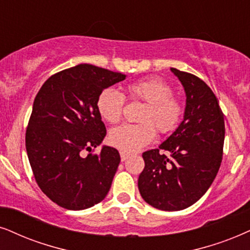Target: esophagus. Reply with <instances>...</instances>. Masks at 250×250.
I'll return each instance as SVG.
<instances>
[{"instance_id": "esophagus-1", "label": "esophagus", "mask_w": 250, "mask_h": 250, "mask_svg": "<svg viewBox=\"0 0 250 250\" xmlns=\"http://www.w3.org/2000/svg\"><path fill=\"white\" fill-rule=\"evenodd\" d=\"M120 156H121V160L122 162H125V160L128 159V157H129V154L128 153H125V152H120Z\"/></svg>"}]
</instances>
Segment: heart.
I'll use <instances>...</instances> for the list:
<instances>
[{
	"instance_id": "heart-1",
	"label": "heart",
	"mask_w": 250,
	"mask_h": 250,
	"mask_svg": "<svg viewBox=\"0 0 250 250\" xmlns=\"http://www.w3.org/2000/svg\"><path fill=\"white\" fill-rule=\"evenodd\" d=\"M127 98L145 105L140 115V125H123L109 132L113 146L125 153H135L153 141L156 130L165 135L178 127L183 114L182 102L173 93L168 83L150 77L134 82L125 87ZM125 98L114 87L104 88L97 98V110L104 121L115 125L122 118Z\"/></svg>"
}]
</instances>
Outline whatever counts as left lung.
Returning <instances> with one entry per match:
<instances>
[{
	"mask_svg": "<svg viewBox=\"0 0 250 250\" xmlns=\"http://www.w3.org/2000/svg\"><path fill=\"white\" fill-rule=\"evenodd\" d=\"M185 87L183 121L158 148L143 152L138 178L143 200L164 211L196 203L210 188L223 160L225 121L212 90L197 76L170 68Z\"/></svg>",
	"mask_w": 250,
	"mask_h": 250,
	"instance_id": "8db88e82",
	"label": "left lung"
}]
</instances>
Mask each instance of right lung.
<instances>
[{"label":"right lung","instance_id":"add662e5","mask_svg":"<svg viewBox=\"0 0 250 250\" xmlns=\"http://www.w3.org/2000/svg\"><path fill=\"white\" fill-rule=\"evenodd\" d=\"M125 78L84 63L50 76L36 96L25 134L28 162L43 194L64 209H87L109 190L121 160L118 150L82 154L106 136L98 96Z\"/></svg>","mask_w":250,"mask_h":250}]
</instances>
